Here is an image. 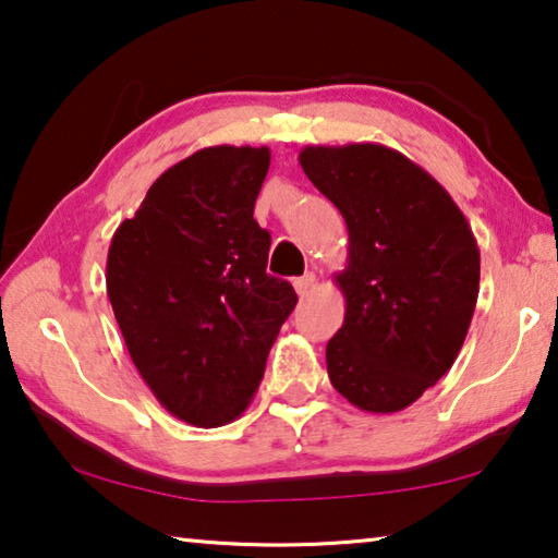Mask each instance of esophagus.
Here are the masks:
<instances>
[{"mask_svg": "<svg viewBox=\"0 0 558 558\" xmlns=\"http://www.w3.org/2000/svg\"><path fill=\"white\" fill-rule=\"evenodd\" d=\"M315 282H317L315 272H305V276H300V278L292 280V286H295V290H298V295H300V298H305L307 292L315 288Z\"/></svg>", "mask_w": 558, "mask_h": 558, "instance_id": "esophagus-1", "label": "esophagus"}]
</instances>
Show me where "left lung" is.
I'll return each instance as SVG.
<instances>
[{
  "mask_svg": "<svg viewBox=\"0 0 558 558\" xmlns=\"http://www.w3.org/2000/svg\"><path fill=\"white\" fill-rule=\"evenodd\" d=\"M298 159L349 233L329 381L366 413L403 411L465 342L480 292L475 235L446 189L391 147L307 145Z\"/></svg>",
  "mask_w": 558,
  "mask_h": 558,
  "instance_id": "1",
  "label": "left lung"
}]
</instances>
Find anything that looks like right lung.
I'll return each instance as SVG.
<instances>
[{
    "instance_id": "obj_1",
    "label": "right lung",
    "mask_w": 558,
    "mask_h": 558,
    "mask_svg": "<svg viewBox=\"0 0 558 558\" xmlns=\"http://www.w3.org/2000/svg\"><path fill=\"white\" fill-rule=\"evenodd\" d=\"M268 147H204L149 186L110 241L106 282L149 391L179 421L219 428L248 409L298 295L266 272L253 219Z\"/></svg>"
}]
</instances>
